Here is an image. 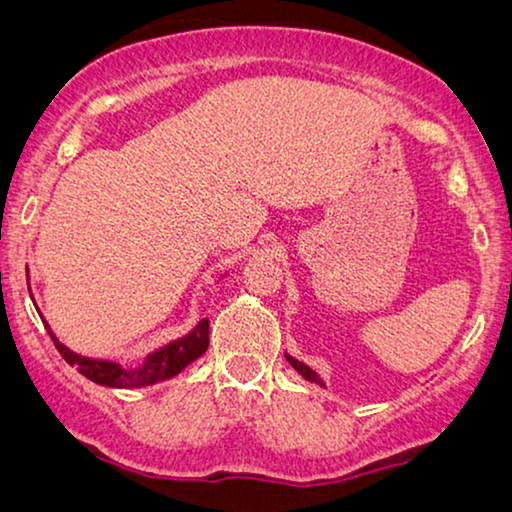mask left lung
I'll list each match as a JSON object with an SVG mask.
<instances>
[{
    "label": "left lung",
    "mask_w": 512,
    "mask_h": 512,
    "mask_svg": "<svg viewBox=\"0 0 512 512\" xmlns=\"http://www.w3.org/2000/svg\"><path fill=\"white\" fill-rule=\"evenodd\" d=\"M286 359H289V363H291V366H293V368H296V370H298V373L305 377V380H310V382H317V384H324V382H321V377H319L317 373H314V370H312V368H307V366H305V363H300V361H296V359H291V356H286Z\"/></svg>",
    "instance_id": "left-lung-1"
}]
</instances>
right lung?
<instances>
[{
  "instance_id": "add662e5",
  "label": "right lung",
  "mask_w": 512,
  "mask_h": 512,
  "mask_svg": "<svg viewBox=\"0 0 512 512\" xmlns=\"http://www.w3.org/2000/svg\"><path fill=\"white\" fill-rule=\"evenodd\" d=\"M48 333H51V328H48ZM51 340L55 342V347H58L62 359H65L69 366L79 370L81 375H86L88 380L104 384V387H146V384L167 380V377H174L177 373H181L188 363L200 359V356L207 352L209 319H202L200 324L193 328V333H188L186 338L170 342L167 347L153 352L139 370H123L118 363L95 361V359H86V356L74 354L72 349H67L62 342L55 340L53 333H51Z\"/></svg>"
}]
</instances>
